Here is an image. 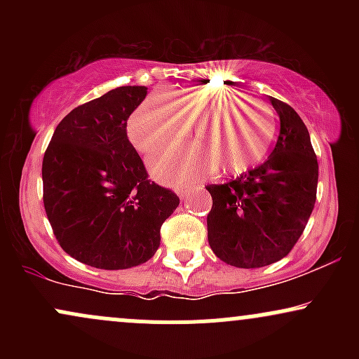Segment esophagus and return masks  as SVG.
Here are the masks:
<instances>
[{"mask_svg": "<svg viewBox=\"0 0 359 359\" xmlns=\"http://www.w3.org/2000/svg\"><path fill=\"white\" fill-rule=\"evenodd\" d=\"M177 196L180 197V201H185L191 196V187H179L177 189Z\"/></svg>", "mask_w": 359, "mask_h": 359, "instance_id": "1", "label": "esophagus"}]
</instances>
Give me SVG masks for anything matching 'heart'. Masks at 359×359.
I'll return each mask as SVG.
<instances>
[{"label": "heart", "mask_w": 359, "mask_h": 359, "mask_svg": "<svg viewBox=\"0 0 359 359\" xmlns=\"http://www.w3.org/2000/svg\"><path fill=\"white\" fill-rule=\"evenodd\" d=\"M185 119L197 121L199 145L170 147L150 160L151 172L165 182H185L216 165L224 174H241L265 158L275 135L266 104L231 88H203L179 94L177 101L167 93L150 96L128 119V137L140 154H154L187 133Z\"/></svg>", "instance_id": "1"}]
</instances>
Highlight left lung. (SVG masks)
Instances as JSON below:
<instances>
[{"instance_id": "obj_1", "label": "left lung", "mask_w": 359, "mask_h": 359, "mask_svg": "<svg viewBox=\"0 0 359 359\" xmlns=\"http://www.w3.org/2000/svg\"><path fill=\"white\" fill-rule=\"evenodd\" d=\"M280 118L277 145L262 165L231 182L208 185L209 246L238 269H259L290 253L316 204L319 165L307 126L270 96Z\"/></svg>"}]
</instances>
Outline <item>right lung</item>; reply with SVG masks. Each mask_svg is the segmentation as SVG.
I'll return each mask as SVG.
<instances>
[{"instance_id": "obj_1", "label": "right lung", "mask_w": 359, "mask_h": 359, "mask_svg": "<svg viewBox=\"0 0 359 359\" xmlns=\"http://www.w3.org/2000/svg\"><path fill=\"white\" fill-rule=\"evenodd\" d=\"M145 86H121L77 106L57 125L43 155V205L62 250L102 270L145 263L179 197L148 180L126 135Z\"/></svg>"}]
</instances>
